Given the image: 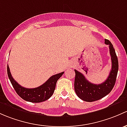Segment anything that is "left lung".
<instances>
[{"label":"left lung","mask_w":127,"mask_h":127,"mask_svg":"<svg viewBox=\"0 0 127 127\" xmlns=\"http://www.w3.org/2000/svg\"><path fill=\"white\" fill-rule=\"evenodd\" d=\"M105 43L109 46L112 67L107 79L103 83L98 85L92 83L81 73L75 69V91L77 96L85 102H92L100 100L108 95L115 85L119 69L118 59L111 42L105 39Z\"/></svg>","instance_id":"obj_1"}]
</instances>
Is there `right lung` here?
I'll use <instances>...</instances> for the list:
<instances>
[{
    "mask_svg": "<svg viewBox=\"0 0 127 127\" xmlns=\"http://www.w3.org/2000/svg\"><path fill=\"white\" fill-rule=\"evenodd\" d=\"M7 73L14 90L22 99L27 102L39 103L47 100L53 95L57 81L64 74V72L52 75L39 87L30 89L22 87L14 80L11 74L8 65H7Z\"/></svg>",
    "mask_w": 127,
    "mask_h": 127,
    "instance_id": "obj_1",
    "label": "right lung"
}]
</instances>
